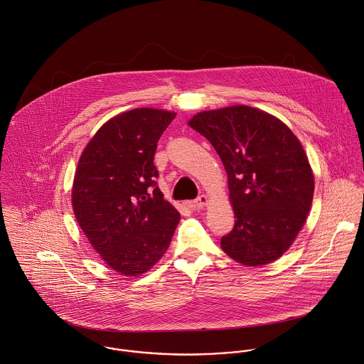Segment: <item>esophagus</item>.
<instances>
[{"mask_svg":"<svg viewBox=\"0 0 364 364\" xmlns=\"http://www.w3.org/2000/svg\"><path fill=\"white\" fill-rule=\"evenodd\" d=\"M208 203V198L206 195H202V196H199L196 200H193L192 203H191V206L193 208H203Z\"/></svg>","mask_w":364,"mask_h":364,"instance_id":"1","label":"esophagus"}]
</instances>
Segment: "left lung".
<instances>
[{"mask_svg":"<svg viewBox=\"0 0 364 364\" xmlns=\"http://www.w3.org/2000/svg\"><path fill=\"white\" fill-rule=\"evenodd\" d=\"M188 124L208 139L228 175L235 224L221 250L245 266L279 259L311 208L314 173L300 140L280 119L247 105L199 112Z\"/></svg>","mask_w":364,"mask_h":364,"instance_id":"obj_1","label":"left lung"}]
</instances>
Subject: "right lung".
I'll return each instance as SVG.
<instances>
[{
	"label": "right lung",
	"instance_id": "1",
	"mask_svg": "<svg viewBox=\"0 0 364 364\" xmlns=\"http://www.w3.org/2000/svg\"><path fill=\"white\" fill-rule=\"evenodd\" d=\"M175 112L137 107L104 123L81 153L71 205L101 259L122 276L150 270L181 220L154 178L156 143Z\"/></svg>",
	"mask_w": 364,
	"mask_h": 364
}]
</instances>
